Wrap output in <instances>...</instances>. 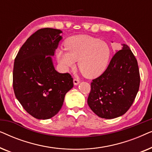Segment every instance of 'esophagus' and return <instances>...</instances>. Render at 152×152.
I'll return each instance as SVG.
<instances>
[{
    "mask_svg": "<svg viewBox=\"0 0 152 152\" xmlns=\"http://www.w3.org/2000/svg\"><path fill=\"white\" fill-rule=\"evenodd\" d=\"M73 84L75 86H77V85H78L80 84V80H77V79H74L73 80Z\"/></svg>",
    "mask_w": 152,
    "mask_h": 152,
    "instance_id": "1",
    "label": "esophagus"
}]
</instances>
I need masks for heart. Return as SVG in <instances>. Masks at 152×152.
<instances>
[{"instance_id": "1", "label": "heart", "mask_w": 152, "mask_h": 152, "mask_svg": "<svg viewBox=\"0 0 152 152\" xmlns=\"http://www.w3.org/2000/svg\"><path fill=\"white\" fill-rule=\"evenodd\" d=\"M65 49L57 51L60 66L67 70L73 67L77 61L79 70L88 79L96 78L105 71L111 54L107 42L84 34L68 39L65 43Z\"/></svg>"}]
</instances>
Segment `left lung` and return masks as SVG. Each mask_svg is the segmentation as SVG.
<instances>
[{
    "mask_svg": "<svg viewBox=\"0 0 152 152\" xmlns=\"http://www.w3.org/2000/svg\"><path fill=\"white\" fill-rule=\"evenodd\" d=\"M117 52L104 72L93 80L88 104L97 116L113 119L124 115L140 86L138 62L127 45Z\"/></svg>",
    "mask_w": 152,
    "mask_h": 152,
    "instance_id": "left-lung-1",
    "label": "left lung"
}]
</instances>
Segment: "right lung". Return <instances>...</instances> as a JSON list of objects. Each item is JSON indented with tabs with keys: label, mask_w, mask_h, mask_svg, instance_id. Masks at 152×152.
<instances>
[{
	"label": "right lung",
	"mask_w": 152,
	"mask_h": 152,
	"mask_svg": "<svg viewBox=\"0 0 152 152\" xmlns=\"http://www.w3.org/2000/svg\"><path fill=\"white\" fill-rule=\"evenodd\" d=\"M61 33L50 28L37 30L27 39L14 60V94L23 109L39 120L55 116L73 87L70 75L58 72L52 58L62 39Z\"/></svg>",
	"instance_id": "obj_1"
}]
</instances>
